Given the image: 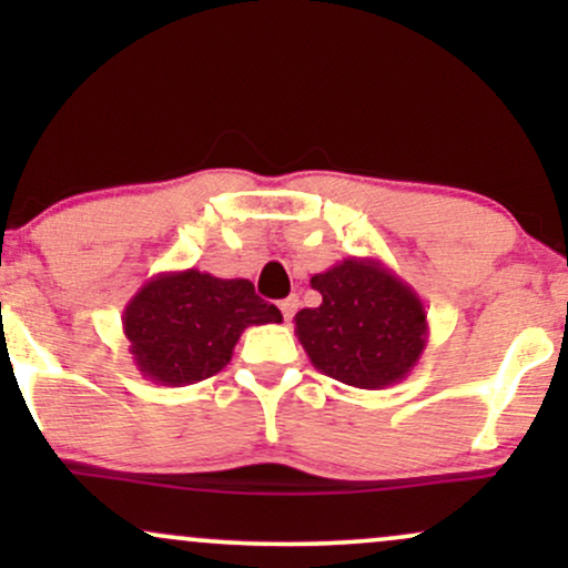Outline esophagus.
Wrapping results in <instances>:
<instances>
[{
  "label": "esophagus",
  "mask_w": 568,
  "mask_h": 568,
  "mask_svg": "<svg viewBox=\"0 0 568 568\" xmlns=\"http://www.w3.org/2000/svg\"><path fill=\"white\" fill-rule=\"evenodd\" d=\"M296 310H298V296H288V298H283V302H280V312H283L285 323H288L291 317L296 315Z\"/></svg>",
  "instance_id": "1"
}]
</instances>
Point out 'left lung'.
<instances>
[{
  "mask_svg": "<svg viewBox=\"0 0 568 568\" xmlns=\"http://www.w3.org/2000/svg\"><path fill=\"white\" fill-rule=\"evenodd\" d=\"M323 302L296 312V336L321 374L357 389L406 379L427 347L422 298L379 258L349 256L310 280Z\"/></svg>",
  "mask_w": 568,
  "mask_h": 568,
  "instance_id": "obj_1",
  "label": "left lung"
}]
</instances>
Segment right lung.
<instances>
[{
  "instance_id": "obj_1",
  "label": "right lung",
  "mask_w": 568,
  "mask_h": 568,
  "mask_svg": "<svg viewBox=\"0 0 568 568\" xmlns=\"http://www.w3.org/2000/svg\"><path fill=\"white\" fill-rule=\"evenodd\" d=\"M280 321L277 306L258 298L251 280H221L200 270L146 280L122 312L135 368L165 387L211 379L232 361L247 325Z\"/></svg>"
}]
</instances>
